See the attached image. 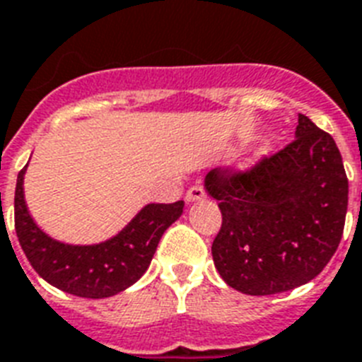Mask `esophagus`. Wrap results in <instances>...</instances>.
Returning a JSON list of instances; mask_svg holds the SVG:
<instances>
[{
  "label": "esophagus",
  "instance_id": "esophagus-1",
  "mask_svg": "<svg viewBox=\"0 0 362 362\" xmlns=\"http://www.w3.org/2000/svg\"><path fill=\"white\" fill-rule=\"evenodd\" d=\"M202 199H206V191L202 186H191L186 193V201L187 202H199Z\"/></svg>",
  "mask_w": 362,
  "mask_h": 362
}]
</instances>
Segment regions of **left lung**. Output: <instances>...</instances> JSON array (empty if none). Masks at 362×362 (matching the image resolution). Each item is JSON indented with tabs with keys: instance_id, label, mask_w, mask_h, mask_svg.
Instances as JSON below:
<instances>
[{
	"instance_id": "obj_1",
	"label": "left lung",
	"mask_w": 362,
	"mask_h": 362,
	"mask_svg": "<svg viewBox=\"0 0 362 362\" xmlns=\"http://www.w3.org/2000/svg\"><path fill=\"white\" fill-rule=\"evenodd\" d=\"M204 187L223 216L214 264L238 292L272 296L307 284L339 247L348 176L333 137L305 115L283 151L247 171L211 169Z\"/></svg>"
}]
</instances>
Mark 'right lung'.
<instances>
[{"label": "right lung", "mask_w": 362, "mask_h": 362, "mask_svg": "<svg viewBox=\"0 0 362 362\" xmlns=\"http://www.w3.org/2000/svg\"><path fill=\"white\" fill-rule=\"evenodd\" d=\"M14 191V228L35 272L66 293L78 298H111L137 283L151 266L161 236L182 216L184 201L146 204L117 236L95 245H70L42 232L29 216L23 199V175Z\"/></svg>", "instance_id": "obj_1"}]
</instances>
